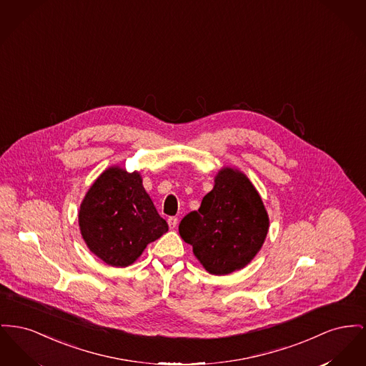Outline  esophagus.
Masks as SVG:
<instances>
[{"label":"esophagus","mask_w":366,"mask_h":366,"mask_svg":"<svg viewBox=\"0 0 366 366\" xmlns=\"http://www.w3.org/2000/svg\"><path fill=\"white\" fill-rule=\"evenodd\" d=\"M169 225H170L172 229L177 228V225H178V218H177V217H170V218H169Z\"/></svg>","instance_id":"esophagus-1"}]
</instances>
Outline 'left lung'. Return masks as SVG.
I'll return each mask as SVG.
<instances>
[{"label":"left lung","mask_w":366,"mask_h":366,"mask_svg":"<svg viewBox=\"0 0 366 366\" xmlns=\"http://www.w3.org/2000/svg\"><path fill=\"white\" fill-rule=\"evenodd\" d=\"M269 228V218L257 189L239 170L221 169L214 188L197 212L179 222V235L213 275H228L256 257Z\"/></svg>","instance_id":"8db88e82"}]
</instances>
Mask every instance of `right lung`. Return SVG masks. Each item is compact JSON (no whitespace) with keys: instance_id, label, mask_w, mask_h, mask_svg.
Returning <instances> with one entry per match:
<instances>
[{"instance_id":"1","label":"right lung","mask_w":366,"mask_h":366,"mask_svg":"<svg viewBox=\"0 0 366 366\" xmlns=\"http://www.w3.org/2000/svg\"><path fill=\"white\" fill-rule=\"evenodd\" d=\"M88 249L112 267H127L145 247L169 231L138 172L114 166L88 189L79 212Z\"/></svg>"}]
</instances>
